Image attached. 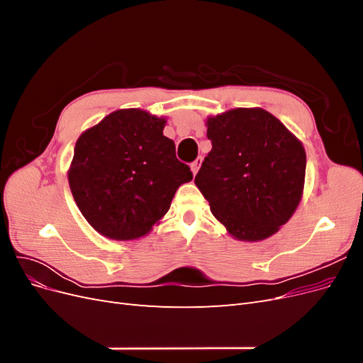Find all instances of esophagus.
Returning <instances> with one entry per match:
<instances>
[{
  "label": "esophagus",
  "mask_w": 363,
  "mask_h": 363,
  "mask_svg": "<svg viewBox=\"0 0 363 363\" xmlns=\"http://www.w3.org/2000/svg\"><path fill=\"white\" fill-rule=\"evenodd\" d=\"M201 163H203V157H196V159L191 163V169H192L194 174L199 172V169H200V167H201Z\"/></svg>",
  "instance_id": "obj_1"
}]
</instances>
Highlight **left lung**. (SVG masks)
Here are the masks:
<instances>
[{"label": "left lung", "instance_id": "1", "mask_svg": "<svg viewBox=\"0 0 363 363\" xmlns=\"http://www.w3.org/2000/svg\"><path fill=\"white\" fill-rule=\"evenodd\" d=\"M212 151L195 184L230 235L262 240L286 224L300 203L306 151L263 108H236L208 118Z\"/></svg>", "mask_w": 363, "mask_h": 363}]
</instances>
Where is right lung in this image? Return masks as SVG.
<instances>
[{
	"mask_svg": "<svg viewBox=\"0 0 363 363\" xmlns=\"http://www.w3.org/2000/svg\"><path fill=\"white\" fill-rule=\"evenodd\" d=\"M163 127L162 118L125 108L77 140L68 174L71 192L98 233L116 240L147 235L169 211L179 186L192 180Z\"/></svg>",
	"mask_w": 363,
	"mask_h": 363,
	"instance_id": "obj_1",
	"label": "right lung"
}]
</instances>
